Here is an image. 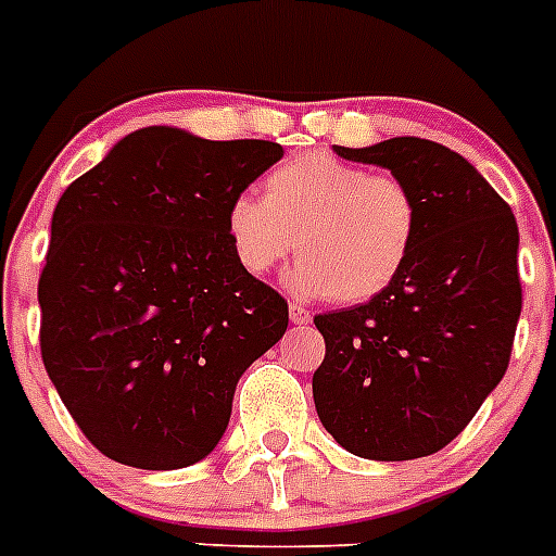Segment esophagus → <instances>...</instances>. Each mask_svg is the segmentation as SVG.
Listing matches in <instances>:
<instances>
[{"instance_id":"obj_1","label":"esophagus","mask_w":556,"mask_h":556,"mask_svg":"<svg viewBox=\"0 0 556 556\" xmlns=\"http://www.w3.org/2000/svg\"><path fill=\"white\" fill-rule=\"evenodd\" d=\"M288 316H291L293 325H311V311L302 305H296V302H291V305H288Z\"/></svg>"}]
</instances>
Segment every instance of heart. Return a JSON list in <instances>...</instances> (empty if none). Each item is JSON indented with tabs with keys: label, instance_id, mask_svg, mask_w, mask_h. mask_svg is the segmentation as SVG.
I'll use <instances>...</instances> for the list:
<instances>
[{
	"label": "heart",
	"instance_id": "b5f03b06",
	"mask_svg": "<svg viewBox=\"0 0 556 556\" xmlns=\"http://www.w3.org/2000/svg\"><path fill=\"white\" fill-rule=\"evenodd\" d=\"M240 268L271 271L296 245L293 285L307 296L358 305L392 288L419 238V204L394 176L302 153L265 178V198L240 192L226 212Z\"/></svg>",
	"mask_w": 556,
	"mask_h": 556
}]
</instances>
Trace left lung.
<instances>
[{
  "label": "left lung",
  "mask_w": 556,
  "mask_h": 556,
  "mask_svg": "<svg viewBox=\"0 0 556 556\" xmlns=\"http://www.w3.org/2000/svg\"><path fill=\"white\" fill-rule=\"evenodd\" d=\"M332 151L412 187L419 238L392 288L313 318L327 346L313 371L318 419L361 458L431 456L465 431L509 366L523 299L518 224L445 144L394 137Z\"/></svg>",
  "instance_id": "8db88e82"
}]
</instances>
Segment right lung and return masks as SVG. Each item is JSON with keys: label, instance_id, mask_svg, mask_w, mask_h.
I'll return each instance as SVG.
<instances>
[{"label": "right lung", "instance_id": "right-lung-1", "mask_svg": "<svg viewBox=\"0 0 556 556\" xmlns=\"http://www.w3.org/2000/svg\"><path fill=\"white\" fill-rule=\"evenodd\" d=\"M282 153L151 125L58 201L41 358L103 456L139 470L210 456L240 375L288 330V302L240 268L226 235L231 201Z\"/></svg>", "mask_w": 556, "mask_h": 556}]
</instances>
